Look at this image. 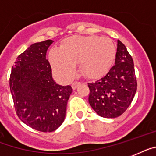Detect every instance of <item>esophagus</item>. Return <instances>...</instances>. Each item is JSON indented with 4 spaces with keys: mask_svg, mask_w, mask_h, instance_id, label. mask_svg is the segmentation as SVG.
<instances>
[{
    "mask_svg": "<svg viewBox=\"0 0 156 156\" xmlns=\"http://www.w3.org/2000/svg\"><path fill=\"white\" fill-rule=\"evenodd\" d=\"M80 82H74V83H73V84H72V89H73V90H75L76 88H77V87H78V86H80Z\"/></svg>",
    "mask_w": 156,
    "mask_h": 156,
    "instance_id": "34e87169",
    "label": "esophagus"
}]
</instances>
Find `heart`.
<instances>
[{
    "mask_svg": "<svg viewBox=\"0 0 156 156\" xmlns=\"http://www.w3.org/2000/svg\"><path fill=\"white\" fill-rule=\"evenodd\" d=\"M116 49L108 38L98 36H74L63 41L62 48L49 51L50 63L55 74L62 82H69L76 72V64L88 78L105 75L115 62Z\"/></svg>",
    "mask_w": 156,
    "mask_h": 156,
    "instance_id": "1",
    "label": "heart"
}]
</instances>
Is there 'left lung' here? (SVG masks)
Returning <instances> with one entry per match:
<instances>
[{
	"instance_id": "obj_1",
	"label": "left lung",
	"mask_w": 156,
	"mask_h": 156,
	"mask_svg": "<svg viewBox=\"0 0 156 156\" xmlns=\"http://www.w3.org/2000/svg\"><path fill=\"white\" fill-rule=\"evenodd\" d=\"M88 86L89 103L100 116L115 118L130 105L136 92V78L133 58L120 40H117L114 66L106 75L88 83Z\"/></svg>"
}]
</instances>
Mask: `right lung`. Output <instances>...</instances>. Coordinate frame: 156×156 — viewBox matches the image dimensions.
I'll return each instance as SVG.
<instances>
[{
  "label": "right lung",
  "instance_id": "obj_1",
  "mask_svg": "<svg viewBox=\"0 0 156 156\" xmlns=\"http://www.w3.org/2000/svg\"><path fill=\"white\" fill-rule=\"evenodd\" d=\"M53 40L31 44L17 57L9 86L16 114L33 129L51 133L62 125L72 93L70 86L57 84L46 59Z\"/></svg>",
  "mask_w": 156,
  "mask_h": 156
}]
</instances>
